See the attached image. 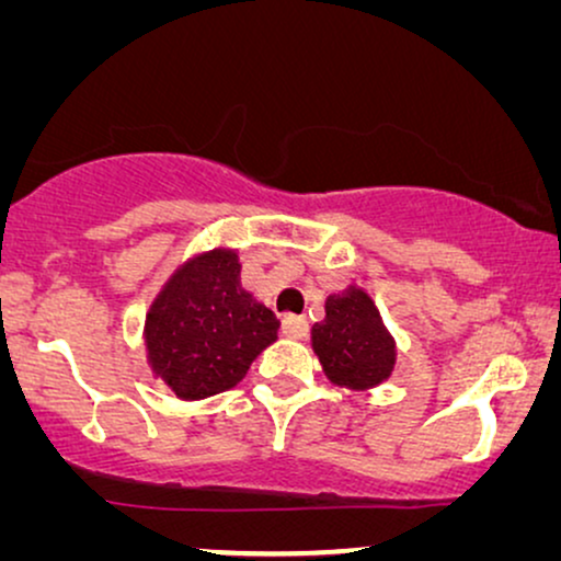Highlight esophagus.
<instances>
[{"label":"esophagus","instance_id":"obj_1","mask_svg":"<svg viewBox=\"0 0 561 561\" xmlns=\"http://www.w3.org/2000/svg\"><path fill=\"white\" fill-rule=\"evenodd\" d=\"M280 330H283V335H286V337H294V341H299V337L307 335L309 322L304 320V317H286Z\"/></svg>","mask_w":561,"mask_h":561}]
</instances>
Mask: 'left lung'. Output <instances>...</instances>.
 <instances>
[{
  "instance_id": "8db88e82",
  "label": "left lung",
  "mask_w": 561,
  "mask_h": 561,
  "mask_svg": "<svg viewBox=\"0 0 561 561\" xmlns=\"http://www.w3.org/2000/svg\"><path fill=\"white\" fill-rule=\"evenodd\" d=\"M312 351L324 377L345 390H371L396 369V337L371 296L358 286L324 299V320L312 328Z\"/></svg>"
}]
</instances>
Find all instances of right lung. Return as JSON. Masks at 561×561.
Masks as SVG:
<instances>
[{
    "instance_id": "obj_1",
    "label": "right lung",
    "mask_w": 561,
    "mask_h": 561,
    "mask_svg": "<svg viewBox=\"0 0 561 561\" xmlns=\"http://www.w3.org/2000/svg\"><path fill=\"white\" fill-rule=\"evenodd\" d=\"M237 249L216 247L182 262L145 314L153 377L182 400L231 390L249 364L278 341L280 322L241 288Z\"/></svg>"
}]
</instances>
